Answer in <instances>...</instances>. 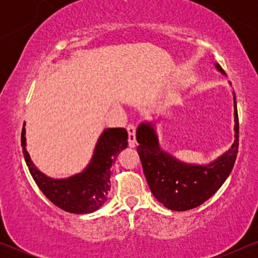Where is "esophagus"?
Segmentation results:
<instances>
[{
  "label": "esophagus",
  "instance_id": "esophagus-1",
  "mask_svg": "<svg viewBox=\"0 0 258 258\" xmlns=\"http://www.w3.org/2000/svg\"><path fill=\"white\" fill-rule=\"evenodd\" d=\"M127 132H128V144L130 147L136 146V127L135 125L127 126Z\"/></svg>",
  "mask_w": 258,
  "mask_h": 258
}]
</instances>
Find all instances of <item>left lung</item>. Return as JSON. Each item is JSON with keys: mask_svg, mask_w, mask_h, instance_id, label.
Returning <instances> with one entry per match:
<instances>
[{"mask_svg": "<svg viewBox=\"0 0 258 258\" xmlns=\"http://www.w3.org/2000/svg\"><path fill=\"white\" fill-rule=\"evenodd\" d=\"M216 69L226 75L221 65ZM234 96V143L226 153L207 165L186 164L165 152L159 144L154 125L142 122L137 128V152L154 197L173 211L200 206L214 195L232 172L239 148V119Z\"/></svg>", "mask_w": 258, "mask_h": 258, "instance_id": "left-lung-1", "label": "left lung"}]
</instances>
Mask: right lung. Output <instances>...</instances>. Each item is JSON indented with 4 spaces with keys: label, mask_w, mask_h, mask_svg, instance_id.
I'll return each mask as SVG.
<instances>
[{
    "label": "right lung",
    "mask_w": 258,
    "mask_h": 258,
    "mask_svg": "<svg viewBox=\"0 0 258 258\" xmlns=\"http://www.w3.org/2000/svg\"><path fill=\"white\" fill-rule=\"evenodd\" d=\"M127 139L128 133L125 128L104 130L85 170L57 179L46 176L35 166L26 150L25 127L22 131L23 154L32 178L47 199L70 214H91L105 203L110 190V168L121 150L127 148Z\"/></svg>",
    "instance_id": "obj_1"
}]
</instances>
